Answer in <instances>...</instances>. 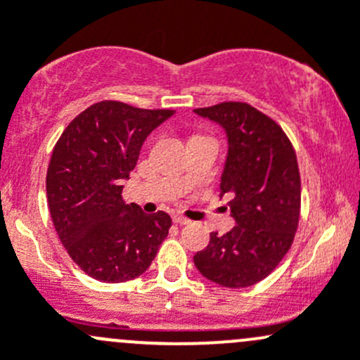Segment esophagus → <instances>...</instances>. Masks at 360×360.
<instances>
[{
  "label": "esophagus",
  "instance_id": "obj_1",
  "mask_svg": "<svg viewBox=\"0 0 360 360\" xmlns=\"http://www.w3.org/2000/svg\"><path fill=\"white\" fill-rule=\"evenodd\" d=\"M174 223L181 224V226H184V224H190L191 221L186 219V217H183V216H174Z\"/></svg>",
  "mask_w": 360,
  "mask_h": 360
}]
</instances>
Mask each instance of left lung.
<instances>
[{
  "mask_svg": "<svg viewBox=\"0 0 360 360\" xmlns=\"http://www.w3.org/2000/svg\"><path fill=\"white\" fill-rule=\"evenodd\" d=\"M195 112L226 132L221 197H230L237 221L221 237L210 233L209 245L193 256L195 266L224 288H249L266 278L292 245L301 209L296 151L281 125L248 103Z\"/></svg>",
  "mask_w": 360,
  "mask_h": 360,
  "instance_id": "left-lung-1",
  "label": "left lung"
}]
</instances>
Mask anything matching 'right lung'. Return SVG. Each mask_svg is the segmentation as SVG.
<instances>
[{
  "instance_id": "obj_1",
  "label": "right lung",
  "mask_w": 360,
  "mask_h": 360,
  "mask_svg": "<svg viewBox=\"0 0 360 360\" xmlns=\"http://www.w3.org/2000/svg\"><path fill=\"white\" fill-rule=\"evenodd\" d=\"M172 110L101 101L79 112L53 148L46 172L50 216L71 259L99 282L132 281L150 268L172 224L123 202L141 146Z\"/></svg>"
}]
</instances>
